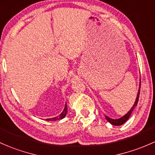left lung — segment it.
<instances>
[{
    "mask_svg": "<svg viewBox=\"0 0 155 155\" xmlns=\"http://www.w3.org/2000/svg\"><path fill=\"white\" fill-rule=\"evenodd\" d=\"M140 88H139V91H138V93H137V98H136V101L135 102V104L133 105V107H132V109L130 110V111L128 112L126 115H124V116L121 117L120 118H118V119H112L110 118H109V117H107L106 115L105 116V118H106L107 120V121L110 122L111 124L113 125H115V126H120L122 125L123 124H124L126 121H127V120H128L129 118L130 117L131 114H132V111H133V110L135 109V107H136V105H137V101H138V99H139V96H140Z\"/></svg>",
    "mask_w": 155,
    "mask_h": 155,
    "instance_id": "1",
    "label": "left lung"
}]
</instances>
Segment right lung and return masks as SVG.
Returning <instances> with one entry per match:
<instances>
[{"mask_svg": "<svg viewBox=\"0 0 155 155\" xmlns=\"http://www.w3.org/2000/svg\"><path fill=\"white\" fill-rule=\"evenodd\" d=\"M67 105L65 104V106H64V110L62 111V113L60 114V115H59V116L57 117H55V118H49V119H47L48 120H60V119H62L64 118V117H65L66 115V113H67Z\"/></svg>", "mask_w": 155, "mask_h": 155, "instance_id": "1", "label": "right lung"}]
</instances>
